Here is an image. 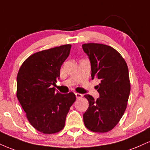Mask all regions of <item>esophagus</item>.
Masks as SVG:
<instances>
[{"label":"esophagus","instance_id":"esophagus-1","mask_svg":"<svg viewBox=\"0 0 150 150\" xmlns=\"http://www.w3.org/2000/svg\"><path fill=\"white\" fill-rule=\"evenodd\" d=\"M75 96H76V98L77 99H78V98H81L82 97V94H80V93H75Z\"/></svg>","mask_w":150,"mask_h":150}]
</instances>
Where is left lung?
Returning <instances> with one entry per match:
<instances>
[{
  "instance_id": "obj_1",
  "label": "left lung",
  "mask_w": 150,
  "mask_h": 150,
  "mask_svg": "<svg viewBox=\"0 0 150 150\" xmlns=\"http://www.w3.org/2000/svg\"><path fill=\"white\" fill-rule=\"evenodd\" d=\"M91 63L92 79L100 80L96 86L99 98L85 97L89 107L83 114L86 128L92 132L110 131L118 124L126 109L130 92L128 65L111 46L89 43L82 45Z\"/></svg>"
}]
</instances>
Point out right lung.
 Returning a JSON list of instances; mask_svg holds the SVG:
<instances>
[{
  "mask_svg": "<svg viewBox=\"0 0 150 150\" xmlns=\"http://www.w3.org/2000/svg\"><path fill=\"white\" fill-rule=\"evenodd\" d=\"M66 44L31 55L17 76V97L31 125L38 131L53 134L65 126V118L76 97L61 94L52 85L60 77L62 64L70 54Z\"/></svg>",
  "mask_w": 150,
  "mask_h": 150,
  "instance_id": "add662e5",
  "label": "right lung"
}]
</instances>
